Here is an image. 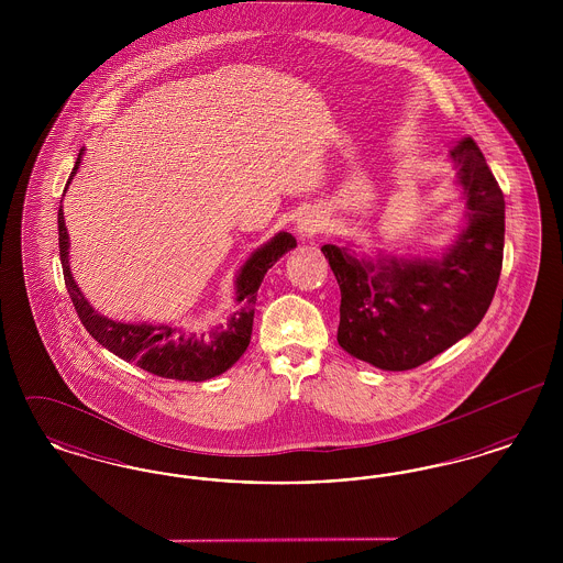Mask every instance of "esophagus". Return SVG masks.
Segmentation results:
<instances>
[{"label":"esophagus","mask_w":563,"mask_h":563,"mask_svg":"<svg viewBox=\"0 0 563 563\" xmlns=\"http://www.w3.org/2000/svg\"><path fill=\"white\" fill-rule=\"evenodd\" d=\"M322 230V217L317 211H310V213L303 214L299 221H297V234L299 239L308 241V239H314Z\"/></svg>","instance_id":"1"}]
</instances>
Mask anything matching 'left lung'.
Listing matches in <instances>:
<instances>
[{
  "mask_svg": "<svg viewBox=\"0 0 563 563\" xmlns=\"http://www.w3.org/2000/svg\"><path fill=\"white\" fill-rule=\"evenodd\" d=\"M452 158L466 196V228L441 257H356L324 244L340 291L338 342L386 372L413 369L482 322L498 287L505 251V196L479 145L464 136Z\"/></svg>",
  "mask_w": 563,
  "mask_h": 563,
  "instance_id": "1",
  "label": "left lung"
}]
</instances>
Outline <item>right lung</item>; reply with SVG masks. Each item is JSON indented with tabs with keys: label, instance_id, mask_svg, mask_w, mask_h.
I'll return each instance as SVG.
<instances>
[{
	"label": "right lung",
	"instance_id": "obj_1",
	"mask_svg": "<svg viewBox=\"0 0 563 563\" xmlns=\"http://www.w3.org/2000/svg\"><path fill=\"white\" fill-rule=\"evenodd\" d=\"M84 152V150H81ZM80 156L71 170L67 186L71 184L76 170L80 168ZM67 191V188H65ZM291 234L278 232L272 241L251 253L236 276V301L241 308L230 317L225 327H217L209 335H186L177 327L168 324H129L111 321L95 312V308L84 299L71 269H69V234L65 228L63 209H58V251L67 294L71 297L76 312L86 331L115 356L134 363L150 374L168 379L205 382L214 375L228 372L249 346L253 331V314L260 285L268 272L287 251L294 249Z\"/></svg>",
	"mask_w": 563,
	"mask_h": 563
}]
</instances>
